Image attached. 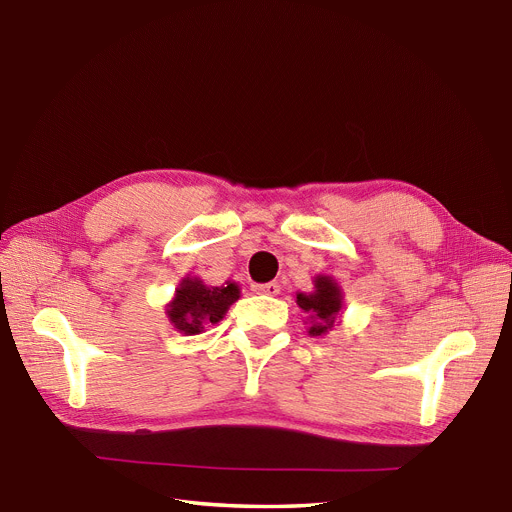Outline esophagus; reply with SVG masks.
<instances>
[{"mask_svg":"<svg viewBox=\"0 0 512 512\" xmlns=\"http://www.w3.org/2000/svg\"><path fill=\"white\" fill-rule=\"evenodd\" d=\"M255 293H263V295H278L280 293V285L278 283H263V285H253Z\"/></svg>","mask_w":512,"mask_h":512,"instance_id":"obj_1","label":"esophagus"}]
</instances>
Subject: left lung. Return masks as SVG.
<instances>
[{
    "label": "left lung",
    "mask_w": 512,
    "mask_h": 512,
    "mask_svg": "<svg viewBox=\"0 0 512 512\" xmlns=\"http://www.w3.org/2000/svg\"><path fill=\"white\" fill-rule=\"evenodd\" d=\"M312 285L315 289L308 293H295V302L306 315L304 323H308V336H325L332 332L336 323H340L338 319L344 310V293L338 280L327 274H317Z\"/></svg>",
    "instance_id": "1"
}]
</instances>
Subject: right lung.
<instances>
[{
	"label": "right lung",
	"mask_w": 512,
	"mask_h": 512,
	"mask_svg": "<svg viewBox=\"0 0 512 512\" xmlns=\"http://www.w3.org/2000/svg\"><path fill=\"white\" fill-rule=\"evenodd\" d=\"M240 300V287L227 280L221 287L206 285L200 276H185L174 291V298L166 304L168 321L176 332L185 336L202 334L206 325L219 323L234 302Z\"/></svg>",
	"instance_id": "add662e5"
}]
</instances>
